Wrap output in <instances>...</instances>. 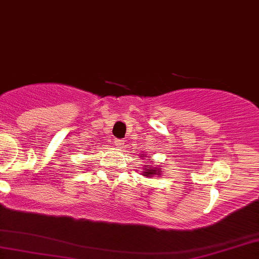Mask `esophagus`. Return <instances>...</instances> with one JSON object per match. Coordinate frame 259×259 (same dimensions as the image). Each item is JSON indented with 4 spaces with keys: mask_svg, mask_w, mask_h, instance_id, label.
<instances>
[{
    "mask_svg": "<svg viewBox=\"0 0 259 259\" xmlns=\"http://www.w3.org/2000/svg\"><path fill=\"white\" fill-rule=\"evenodd\" d=\"M115 145H117L118 147H123V145H124V141H123V140H119V139H117V140H115Z\"/></svg>",
    "mask_w": 259,
    "mask_h": 259,
    "instance_id": "34e87169",
    "label": "esophagus"
}]
</instances>
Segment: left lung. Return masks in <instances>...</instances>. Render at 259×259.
<instances>
[{
  "instance_id": "left-lung-1",
  "label": "left lung",
  "mask_w": 259,
  "mask_h": 259,
  "mask_svg": "<svg viewBox=\"0 0 259 259\" xmlns=\"http://www.w3.org/2000/svg\"><path fill=\"white\" fill-rule=\"evenodd\" d=\"M141 157H145V154H141ZM142 175H144V177H148V178H151V177H153V175H160L162 174V170H160V169L158 168H151L150 165H147V167H145L144 169H142Z\"/></svg>"
}]
</instances>
